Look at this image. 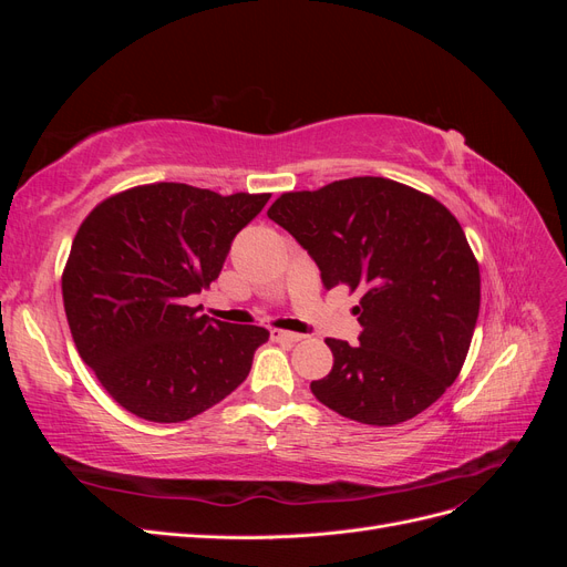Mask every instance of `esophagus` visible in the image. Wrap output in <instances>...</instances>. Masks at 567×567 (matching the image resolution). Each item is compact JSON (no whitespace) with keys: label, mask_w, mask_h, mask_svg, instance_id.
Returning <instances> with one entry per match:
<instances>
[{"label":"esophagus","mask_w":567,"mask_h":567,"mask_svg":"<svg viewBox=\"0 0 567 567\" xmlns=\"http://www.w3.org/2000/svg\"><path fill=\"white\" fill-rule=\"evenodd\" d=\"M269 336H271V340L274 342H286V346H293V342H298V340H302L305 336H300V333H293V331H281V329H271L269 331Z\"/></svg>","instance_id":"34e87169"}]
</instances>
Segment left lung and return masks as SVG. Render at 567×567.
Here are the masks:
<instances>
[{"label": "left lung", "instance_id": "8db88e82", "mask_svg": "<svg viewBox=\"0 0 567 567\" xmlns=\"http://www.w3.org/2000/svg\"><path fill=\"white\" fill-rule=\"evenodd\" d=\"M267 215L312 255L326 290L362 296L359 346L326 338L333 369L312 381L315 398L367 425H398L437 402L466 362L480 312V267L458 219L385 177L288 192Z\"/></svg>", "mask_w": 567, "mask_h": 567}]
</instances>
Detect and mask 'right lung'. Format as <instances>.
<instances>
[{"label":"right lung","mask_w":567,"mask_h":567,"mask_svg":"<svg viewBox=\"0 0 567 567\" xmlns=\"http://www.w3.org/2000/svg\"><path fill=\"white\" fill-rule=\"evenodd\" d=\"M269 196L156 182L82 219L61 277L65 317L82 362L130 414L188 421L246 381L269 331L208 319L186 298L210 288Z\"/></svg>","instance_id":"right-lung-1"}]
</instances>
